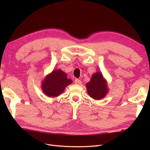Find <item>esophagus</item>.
Returning <instances> with one entry per match:
<instances>
[{
    "label": "esophagus",
    "mask_w": 150,
    "mask_h": 150,
    "mask_svg": "<svg viewBox=\"0 0 150 150\" xmlns=\"http://www.w3.org/2000/svg\"><path fill=\"white\" fill-rule=\"evenodd\" d=\"M74 83H75V84H78V85H80V84H81V83H82V82H81V81L78 79H76L75 81H74Z\"/></svg>",
    "instance_id": "esophagus-1"
}]
</instances>
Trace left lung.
I'll return each instance as SVG.
<instances>
[{
	"instance_id": "8db88e82",
	"label": "left lung",
	"mask_w": 150,
	"mask_h": 150,
	"mask_svg": "<svg viewBox=\"0 0 150 150\" xmlns=\"http://www.w3.org/2000/svg\"><path fill=\"white\" fill-rule=\"evenodd\" d=\"M89 96L95 100H99L106 96L109 91L108 83L101 72L94 73L89 82L86 84Z\"/></svg>"
}]
</instances>
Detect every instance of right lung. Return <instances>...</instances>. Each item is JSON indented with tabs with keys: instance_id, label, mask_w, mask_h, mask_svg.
I'll use <instances>...</instances> for the list:
<instances>
[{
	"instance_id": "1",
	"label": "right lung",
	"mask_w": 150,
	"mask_h": 150,
	"mask_svg": "<svg viewBox=\"0 0 150 150\" xmlns=\"http://www.w3.org/2000/svg\"><path fill=\"white\" fill-rule=\"evenodd\" d=\"M72 83V81L67 78V74L59 69L53 70L45 77L42 81L41 88L46 96L55 98L61 94L67 86Z\"/></svg>"
}]
</instances>
